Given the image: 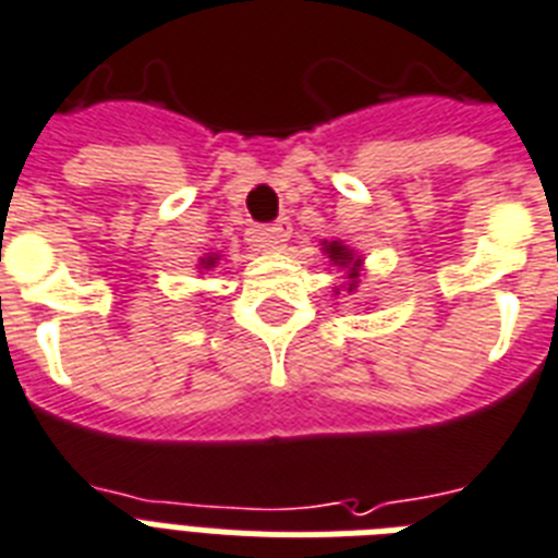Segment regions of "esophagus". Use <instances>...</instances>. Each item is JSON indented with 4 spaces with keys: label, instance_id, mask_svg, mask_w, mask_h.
<instances>
[{
    "label": "esophagus",
    "instance_id": "34e87169",
    "mask_svg": "<svg viewBox=\"0 0 558 558\" xmlns=\"http://www.w3.org/2000/svg\"><path fill=\"white\" fill-rule=\"evenodd\" d=\"M288 239H291V221L288 218H282V221H276L270 227H262L256 233V244L262 251H282Z\"/></svg>",
    "mask_w": 558,
    "mask_h": 558
}]
</instances>
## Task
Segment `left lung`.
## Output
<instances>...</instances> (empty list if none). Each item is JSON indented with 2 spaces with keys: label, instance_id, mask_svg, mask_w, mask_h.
<instances>
[{
  "label": "left lung",
  "instance_id": "obj_1",
  "mask_svg": "<svg viewBox=\"0 0 558 558\" xmlns=\"http://www.w3.org/2000/svg\"><path fill=\"white\" fill-rule=\"evenodd\" d=\"M323 253L325 258L331 262L337 270H342V284H337L333 288V296H340V293H349V296H354L356 288H360V274H363V256L354 251V247H349L345 242H340V239H333V242H328V239H323Z\"/></svg>",
  "mask_w": 558,
  "mask_h": 558
}]
</instances>
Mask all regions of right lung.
Here are the masks:
<instances>
[{"mask_svg":"<svg viewBox=\"0 0 558 558\" xmlns=\"http://www.w3.org/2000/svg\"><path fill=\"white\" fill-rule=\"evenodd\" d=\"M218 262H221V253H204V256L198 258V274H207V270L218 267Z\"/></svg>","mask_w":558,"mask_h":558,"instance_id":"right-lung-1","label":"right lung"}]
</instances>
